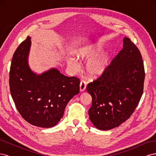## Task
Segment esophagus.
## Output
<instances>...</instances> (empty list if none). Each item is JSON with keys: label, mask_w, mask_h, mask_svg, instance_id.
Masks as SVG:
<instances>
[{"label": "esophagus", "mask_w": 156, "mask_h": 156, "mask_svg": "<svg viewBox=\"0 0 156 156\" xmlns=\"http://www.w3.org/2000/svg\"><path fill=\"white\" fill-rule=\"evenodd\" d=\"M86 87H87V84H86V83L82 81H81V83H80V85H79V88H80V91L81 92H83L84 90L86 89Z\"/></svg>", "instance_id": "34e87169"}]
</instances>
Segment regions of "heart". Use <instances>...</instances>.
I'll list each match as a JSON object with an SVG mask.
<instances>
[{
	"mask_svg": "<svg viewBox=\"0 0 156 156\" xmlns=\"http://www.w3.org/2000/svg\"><path fill=\"white\" fill-rule=\"evenodd\" d=\"M102 51V49L99 46L89 45L80 49L76 54L77 59L81 61L91 60L96 58ZM68 65L74 71H77L79 66L76 60L73 58H69L67 60ZM109 65V56L104 54L100 57L90 62L87 66V71L91 77H98L104 73Z\"/></svg>",
	"mask_w": 156,
	"mask_h": 156,
	"instance_id": "b5f03b06",
	"label": "heart"
}]
</instances>
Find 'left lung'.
<instances>
[{
  "label": "left lung",
  "instance_id": "1",
  "mask_svg": "<svg viewBox=\"0 0 156 156\" xmlns=\"http://www.w3.org/2000/svg\"><path fill=\"white\" fill-rule=\"evenodd\" d=\"M123 43V48L105 72L87 87L92 96L89 118L98 129H111L126 121L143 93L145 73L142 56L128 37H124Z\"/></svg>",
  "mask_w": 156,
  "mask_h": 156
}]
</instances>
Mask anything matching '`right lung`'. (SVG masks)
Returning <instances> with one entry per match:
<instances>
[{
    "mask_svg": "<svg viewBox=\"0 0 156 156\" xmlns=\"http://www.w3.org/2000/svg\"><path fill=\"white\" fill-rule=\"evenodd\" d=\"M28 36L13 55L10 89L21 116L29 124L51 127L62 119L66 106L79 92V79L67 77L56 68L41 74L32 72L28 62L31 45Z\"/></svg>",
    "mask_w": 156,
    "mask_h": 156,
    "instance_id": "1",
    "label": "right lung"
}]
</instances>
